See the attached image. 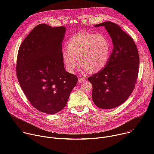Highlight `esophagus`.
<instances>
[{
  "instance_id": "34e87169",
  "label": "esophagus",
  "mask_w": 154,
  "mask_h": 154,
  "mask_svg": "<svg viewBox=\"0 0 154 154\" xmlns=\"http://www.w3.org/2000/svg\"><path fill=\"white\" fill-rule=\"evenodd\" d=\"M85 80H86L85 79H84V78H83V77H80V78H79V82H80V83H82V82H85Z\"/></svg>"
}]
</instances>
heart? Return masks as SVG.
Wrapping results in <instances>:
<instances>
[{"label":"heart","instance_id":"heart-1","mask_svg":"<svg viewBox=\"0 0 154 154\" xmlns=\"http://www.w3.org/2000/svg\"><path fill=\"white\" fill-rule=\"evenodd\" d=\"M62 57L68 71L74 72L79 65L91 73L99 72L107 64L110 54V44L103 35L79 33L67 43Z\"/></svg>","mask_w":154,"mask_h":154}]
</instances>
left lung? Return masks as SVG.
I'll return each mask as SVG.
<instances>
[{
    "instance_id": "obj_1",
    "label": "left lung",
    "mask_w": 154,
    "mask_h": 154,
    "mask_svg": "<svg viewBox=\"0 0 154 154\" xmlns=\"http://www.w3.org/2000/svg\"><path fill=\"white\" fill-rule=\"evenodd\" d=\"M104 27L113 45L105 66L88 79L93 85L92 99L102 109L116 108L123 103L135 88L140 58L133 39L117 24L106 21L94 26Z\"/></svg>"
}]
</instances>
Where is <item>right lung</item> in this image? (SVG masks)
Listing matches in <instances>:
<instances>
[{
  "mask_svg": "<svg viewBox=\"0 0 154 154\" xmlns=\"http://www.w3.org/2000/svg\"><path fill=\"white\" fill-rule=\"evenodd\" d=\"M66 27L36 26L20 46L16 74L22 90L38 110L55 114L64 108L76 85V75L65 70L62 42Z\"/></svg>",
  "mask_w": 154,
  "mask_h": 154,
  "instance_id": "add662e5",
  "label": "right lung"
}]
</instances>
